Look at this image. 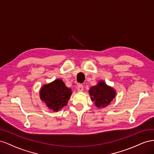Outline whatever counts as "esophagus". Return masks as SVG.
Segmentation results:
<instances>
[{"instance_id": "34e87169", "label": "esophagus", "mask_w": 154, "mask_h": 154, "mask_svg": "<svg viewBox=\"0 0 154 154\" xmlns=\"http://www.w3.org/2000/svg\"><path fill=\"white\" fill-rule=\"evenodd\" d=\"M77 88L78 91H83V85H82L81 84L78 85Z\"/></svg>"}]
</instances>
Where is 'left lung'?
Returning <instances> with one entry per match:
<instances>
[{
  "instance_id": "obj_1",
  "label": "left lung",
  "mask_w": 154,
  "mask_h": 154,
  "mask_svg": "<svg viewBox=\"0 0 154 154\" xmlns=\"http://www.w3.org/2000/svg\"><path fill=\"white\" fill-rule=\"evenodd\" d=\"M90 95L92 101L98 108H104L110 103L115 98L116 91L113 88L108 86L103 81H100L98 84L90 88Z\"/></svg>"
}]
</instances>
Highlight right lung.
Listing matches in <instances>:
<instances>
[{
  "label": "right lung",
  "instance_id": "add662e5",
  "mask_svg": "<svg viewBox=\"0 0 154 154\" xmlns=\"http://www.w3.org/2000/svg\"><path fill=\"white\" fill-rule=\"evenodd\" d=\"M72 94V90L66 86L62 80L58 79L41 88L40 98L48 108L58 112L67 104Z\"/></svg>",
  "mask_w": 154,
  "mask_h": 154
}]
</instances>
